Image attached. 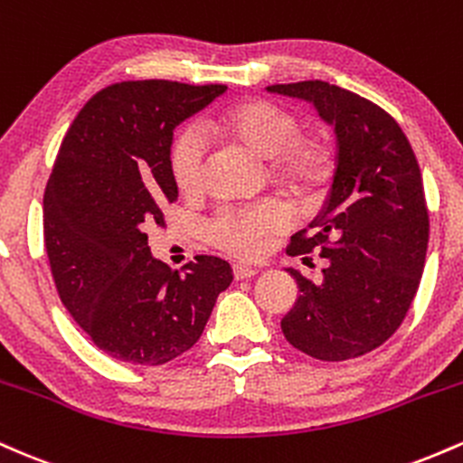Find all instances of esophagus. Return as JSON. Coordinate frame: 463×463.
Segmentation results:
<instances>
[{
    "mask_svg": "<svg viewBox=\"0 0 463 463\" xmlns=\"http://www.w3.org/2000/svg\"><path fill=\"white\" fill-rule=\"evenodd\" d=\"M259 269L252 268V265H243V263H237L232 265V276H235L237 280H243V279H252L254 274H257Z\"/></svg>",
    "mask_w": 463,
    "mask_h": 463,
    "instance_id": "esophagus-1",
    "label": "esophagus"
}]
</instances>
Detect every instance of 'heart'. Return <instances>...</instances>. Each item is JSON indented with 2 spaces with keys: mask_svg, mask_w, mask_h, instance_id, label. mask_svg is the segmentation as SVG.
<instances>
[{
  "mask_svg": "<svg viewBox=\"0 0 463 463\" xmlns=\"http://www.w3.org/2000/svg\"><path fill=\"white\" fill-rule=\"evenodd\" d=\"M211 130L241 143L257 156L274 158V169L287 183L309 187L324 169L320 146L298 137V121L269 102H241L211 124ZM172 176L183 194H198L204 169V141L195 128L178 132L172 146ZM291 226L289 206L280 200H263L250 206L222 209L206 224V237L235 257H259L269 239Z\"/></svg>",
  "mask_w": 463,
  "mask_h": 463,
  "instance_id": "1",
  "label": "heart"
}]
</instances>
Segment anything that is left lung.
I'll list each match as a JSON object with an SVG mask.
<instances>
[{
  "label": "left lung",
  "mask_w": 463,
  "mask_h": 463,
  "mask_svg": "<svg viewBox=\"0 0 463 463\" xmlns=\"http://www.w3.org/2000/svg\"><path fill=\"white\" fill-rule=\"evenodd\" d=\"M268 91L311 102L337 137L328 198L287 248L289 257L316 250L326 268L320 283L287 268L300 296L280 328L313 359L361 357L396 333L422 279L429 211L416 154L394 117L357 93L322 80Z\"/></svg>",
  "instance_id": "left-lung-1"
}]
</instances>
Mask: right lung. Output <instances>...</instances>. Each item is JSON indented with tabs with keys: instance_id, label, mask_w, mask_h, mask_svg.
I'll return each mask as SVG.
<instances>
[{
	"instance_id": "obj_1",
	"label": "right lung",
	"mask_w": 463,
	"mask_h": 463,
	"mask_svg": "<svg viewBox=\"0 0 463 463\" xmlns=\"http://www.w3.org/2000/svg\"><path fill=\"white\" fill-rule=\"evenodd\" d=\"M224 84L130 80L95 93L73 119L43 195V237L65 309L117 361L163 365L194 346L231 265L200 254L172 272L152 257L147 228L178 198L174 128Z\"/></svg>"
}]
</instances>
